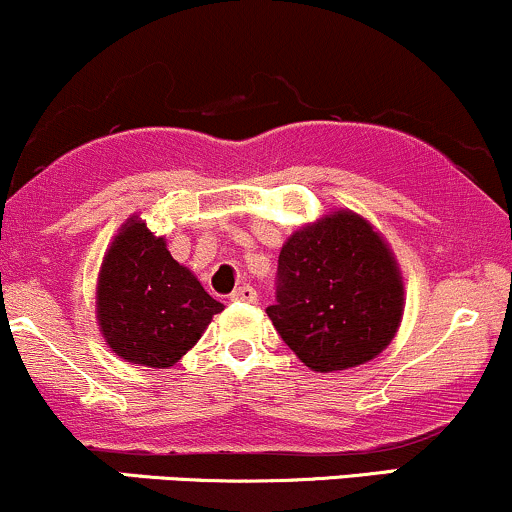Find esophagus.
<instances>
[{"label": "esophagus", "mask_w": 512, "mask_h": 512, "mask_svg": "<svg viewBox=\"0 0 512 512\" xmlns=\"http://www.w3.org/2000/svg\"><path fill=\"white\" fill-rule=\"evenodd\" d=\"M231 301H240V303H255L257 301V291L252 289V286H248V284H243V286H238L236 291L231 293Z\"/></svg>", "instance_id": "34e87169"}]
</instances>
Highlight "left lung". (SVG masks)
<instances>
[{
    "label": "left lung",
    "mask_w": 512,
    "mask_h": 512,
    "mask_svg": "<svg viewBox=\"0 0 512 512\" xmlns=\"http://www.w3.org/2000/svg\"><path fill=\"white\" fill-rule=\"evenodd\" d=\"M267 315L315 373L373 361L395 339L404 315L395 252L351 209L305 223L279 252V289Z\"/></svg>",
    "instance_id": "left-lung-1"
}]
</instances>
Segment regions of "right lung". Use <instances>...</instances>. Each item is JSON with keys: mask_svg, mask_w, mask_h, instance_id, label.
I'll list each match as a JSON object with an SVG mask.
<instances>
[{"mask_svg": "<svg viewBox=\"0 0 512 512\" xmlns=\"http://www.w3.org/2000/svg\"><path fill=\"white\" fill-rule=\"evenodd\" d=\"M223 303L214 301L166 236H154L139 214L122 223L105 250L96 284V320L122 361L170 368L199 342Z\"/></svg>", "mask_w": 512, "mask_h": 512, "instance_id": "obj_1", "label": "right lung"}]
</instances>
